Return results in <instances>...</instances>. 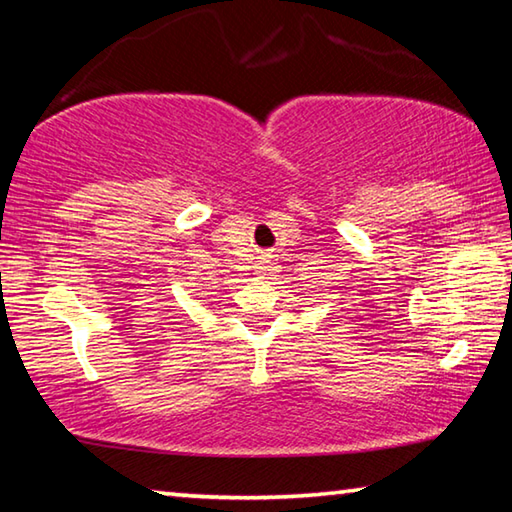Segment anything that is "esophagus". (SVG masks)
I'll list each match as a JSON object with an SVG mask.
<instances>
[{
	"mask_svg": "<svg viewBox=\"0 0 512 512\" xmlns=\"http://www.w3.org/2000/svg\"><path fill=\"white\" fill-rule=\"evenodd\" d=\"M273 255H266V262H264V266H259V273H266V271H273V266H268V264H271L273 262V259H271Z\"/></svg>",
	"mask_w": 512,
	"mask_h": 512,
	"instance_id": "1",
	"label": "esophagus"
}]
</instances>
